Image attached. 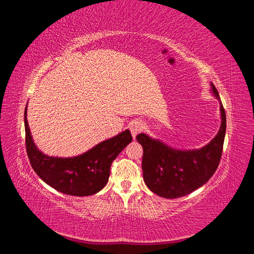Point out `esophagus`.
I'll return each mask as SVG.
<instances>
[{
    "label": "esophagus",
    "instance_id": "esophagus-1",
    "mask_svg": "<svg viewBox=\"0 0 254 254\" xmlns=\"http://www.w3.org/2000/svg\"><path fill=\"white\" fill-rule=\"evenodd\" d=\"M144 124L140 121H135L132 122L131 124H130V131H131V134L133 136V139H135V136L137 135V133H140L141 131H143L144 129Z\"/></svg>",
    "mask_w": 254,
    "mask_h": 254
}]
</instances>
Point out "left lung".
<instances>
[{
    "instance_id": "1",
    "label": "left lung",
    "mask_w": 254,
    "mask_h": 254,
    "mask_svg": "<svg viewBox=\"0 0 254 254\" xmlns=\"http://www.w3.org/2000/svg\"><path fill=\"white\" fill-rule=\"evenodd\" d=\"M211 92L219 101L221 125L214 139L199 149L171 147L145 133L136 135L143 147L144 182L153 193L164 198H179L202 187L216 172L226 135V112L213 83Z\"/></svg>"
}]
</instances>
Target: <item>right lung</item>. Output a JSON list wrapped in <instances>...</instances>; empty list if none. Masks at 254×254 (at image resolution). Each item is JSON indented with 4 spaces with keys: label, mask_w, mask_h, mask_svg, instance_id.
<instances>
[{
    "label": "right lung",
    "mask_w": 254,
    "mask_h": 254,
    "mask_svg": "<svg viewBox=\"0 0 254 254\" xmlns=\"http://www.w3.org/2000/svg\"><path fill=\"white\" fill-rule=\"evenodd\" d=\"M27 106L24 112L25 144L33 170L56 190L71 196H90L98 193L108 182L110 167L119 153L132 141L125 130L111 139L95 145L88 151L71 158L50 157L38 149L27 123Z\"/></svg>",
    "instance_id": "add662e5"
}]
</instances>
